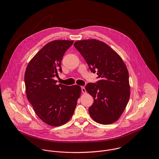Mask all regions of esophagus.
<instances>
[{"label":"esophagus","instance_id":"34e87169","mask_svg":"<svg viewBox=\"0 0 159 159\" xmlns=\"http://www.w3.org/2000/svg\"><path fill=\"white\" fill-rule=\"evenodd\" d=\"M81 91H82L83 93H86V89H85V88H84V86H82V87H81Z\"/></svg>","mask_w":159,"mask_h":159}]
</instances>
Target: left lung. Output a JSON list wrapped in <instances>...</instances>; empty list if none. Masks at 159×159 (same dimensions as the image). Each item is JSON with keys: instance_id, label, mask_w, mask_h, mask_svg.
Masks as SVG:
<instances>
[{"instance_id": "1", "label": "left lung", "mask_w": 159, "mask_h": 159, "mask_svg": "<svg viewBox=\"0 0 159 159\" xmlns=\"http://www.w3.org/2000/svg\"><path fill=\"white\" fill-rule=\"evenodd\" d=\"M74 46L80 52L99 80L85 88L93 98L89 108L91 117L101 124L116 121L124 111L130 97L129 76L119 55L107 44L91 39L76 41Z\"/></svg>"}]
</instances>
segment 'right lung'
I'll return each instance as SVG.
<instances>
[{"instance_id":"add662e5","label":"right lung","mask_w":159,"mask_h":159,"mask_svg":"<svg viewBox=\"0 0 159 159\" xmlns=\"http://www.w3.org/2000/svg\"><path fill=\"white\" fill-rule=\"evenodd\" d=\"M73 41L54 40L44 46L28 64L24 75L27 98L39 118L51 126L70 119L81 92L80 86L56 84L61 61Z\"/></svg>"}]
</instances>
